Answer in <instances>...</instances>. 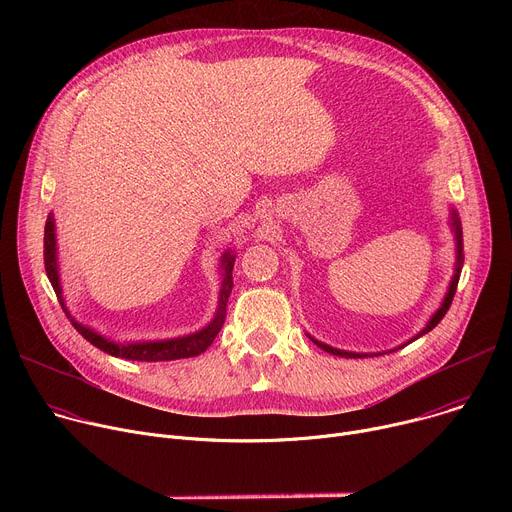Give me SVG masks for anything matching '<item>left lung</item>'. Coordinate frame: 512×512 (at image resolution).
Instances as JSON below:
<instances>
[{
    "label": "left lung",
    "mask_w": 512,
    "mask_h": 512,
    "mask_svg": "<svg viewBox=\"0 0 512 512\" xmlns=\"http://www.w3.org/2000/svg\"><path fill=\"white\" fill-rule=\"evenodd\" d=\"M452 225H454V231H456V247H458V259H456V273H454V279H452V283H450V289H448V296H446V300H444V304H442V308L437 310L435 314H433V318L429 320V324L425 326V330L419 334V336H423L425 332H429V330H433L437 324L442 322V318L446 316V312L450 310V306H452V300H454V296H456V287H458V281H460V269H462V265H464V241H462V223L458 221V214L454 212L452 214ZM417 336V338H419ZM312 338V336H310ZM415 340V338H413ZM312 342L314 344H318L322 350H326V352H330V354H336V356H344V358H364V356H369V354H358V352H346V350H336V348H332V346H328V344H322V342H318V340H314L312 338ZM403 348V346H401ZM371 356H377V354H371Z\"/></svg>",
    "instance_id": "1"
}]
</instances>
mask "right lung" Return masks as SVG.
<instances>
[{"mask_svg": "<svg viewBox=\"0 0 512 512\" xmlns=\"http://www.w3.org/2000/svg\"><path fill=\"white\" fill-rule=\"evenodd\" d=\"M233 263H235V255L225 253L223 257V289H221V300H218V310L214 320L202 328L196 334L190 336H182V338H174V340H162V342H139V344H115L111 340H105L103 336H99L97 332H93L91 328L75 322L64 306L62 300V289H60V277H58V269H56V239H54V221L52 214L48 216L46 227H44V267H46V275L54 287V294L66 314V318L72 322V326L77 328V332L87 338L93 346L101 348L103 352L111 354V356H119V358H127V360H143V362H160V360H178V358H188V356H196L200 352H204L212 340L216 338L218 330L223 328L225 324V316H227V302L231 296L233 289Z\"/></svg>", "mask_w": 512, "mask_h": 512, "instance_id": "right-lung-1", "label": "right lung"}]
</instances>
